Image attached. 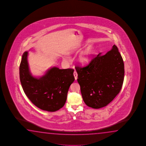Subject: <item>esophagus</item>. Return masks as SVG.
Instances as JSON below:
<instances>
[{
	"mask_svg": "<svg viewBox=\"0 0 146 146\" xmlns=\"http://www.w3.org/2000/svg\"><path fill=\"white\" fill-rule=\"evenodd\" d=\"M74 76L75 80H77V78H78V74H77V72H76V71H74Z\"/></svg>",
	"mask_w": 146,
	"mask_h": 146,
	"instance_id": "34e87169",
	"label": "esophagus"
}]
</instances>
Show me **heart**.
Wrapping results in <instances>:
<instances>
[{
	"mask_svg": "<svg viewBox=\"0 0 146 146\" xmlns=\"http://www.w3.org/2000/svg\"><path fill=\"white\" fill-rule=\"evenodd\" d=\"M92 53V48H88L85 51H84L80 56L78 58V61L82 65H86L88 64L91 60V54Z\"/></svg>",
	"mask_w": 146,
	"mask_h": 146,
	"instance_id": "b5f03b06",
	"label": "heart"
}]
</instances>
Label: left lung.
Segmentation results:
<instances>
[{
    "mask_svg": "<svg viewBox=\"0 0 146 146\" xmlns=\"http://www.w3.org/2000/svg\"><path fill=\"white\" fill-rule=\"evenodd\" d=\"M82 96L88 106H106L119 94L124 79V63L117 47L113 45L105 54L101 53L86 66H75Z\"/></svg>",
    "mask_w": 146,
    "mask_h": 146,
    "instance_id": "1",
    "label": "left lung"
}]
</instances>
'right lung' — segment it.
Returning <instances> with one entry per match:
<instances>
[{"label":"right lung","instance_id":"right-lung-1","mask_svg":"<svg viewBox=\"0 0 146 146\" xmlns=\"http://www.w3.org/2000/svg\"><path fill=\"white\" fill-rule=\"evenodd\" d=\"M27 56V52H25L19 67L20 82L25 94L40 109L50 112L59 110L64 105L69 86L74 81V69L53 67L37 79L30 74Z\"/></svg>","mask_w":146,"mask_h":146}]
</instances>
